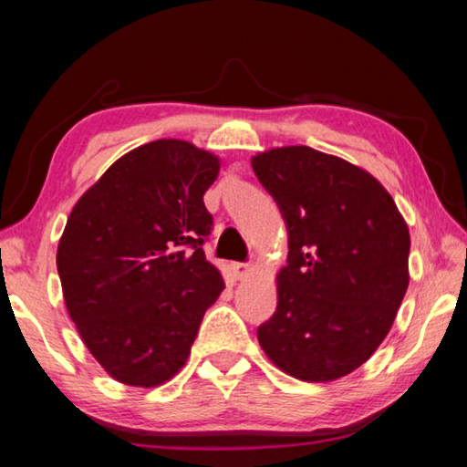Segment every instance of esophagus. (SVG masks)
<instances>
[{"label": "esophagus", "instance_id": "34e87169", "mask_svg": "<svg viewBox=\"0 0 467 467\" xmlns=\"http://www.w3.org/2000/svg\"><path fill=\"white\" fill-rule=\"evenodd\" d=\"M231 272L234 274L236 280H243L244 275H247L251 272V265L249 264H241V262H234L231 264Z\"/></svg>", "mask_w": 467, "mask_h": 467}]
</instances>
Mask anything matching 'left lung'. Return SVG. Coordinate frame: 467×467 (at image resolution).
Wrapping results in <instances>:
<instances>
[{
    "instance_id": "8db88e82",
    "label": "left lung",
    "mask_w": 467,
    "mask_h": 467,
    "mask_svg": "<svg viewBox=\"0 0 467 467\" xmlns=\"http://www.w3.org/2000/svg\"><path fill=\"white\" fill-rule=\"evenodd\" d=\"M251 164L288 231L278 306L257 339L284 373L334 381L389 334L410 280L408 224L373 175L337 156L288 146Z\"/></svg>"
}]
</instances>
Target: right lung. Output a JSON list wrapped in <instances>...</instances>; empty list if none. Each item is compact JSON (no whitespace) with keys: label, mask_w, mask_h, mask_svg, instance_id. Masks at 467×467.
Here are the masks:
<instances>
[{"label":"right lung","mask_w":467,"mask_h":467,"mask_svg":"<svg viewBox=\"0 0 467 467\" xmlns=\"http://www.w3.org/2000/svg\"><path fill=\"white\" fill-rule=\"evenodd\" d=\"M218 171V158L189 141H150L110 164L67 218L63 298L117 381L156 387L175 377L224 290L203 253L214 224L203 193Z\"/></svg>","instance_id":"right-lung-1"}]
</instances>
